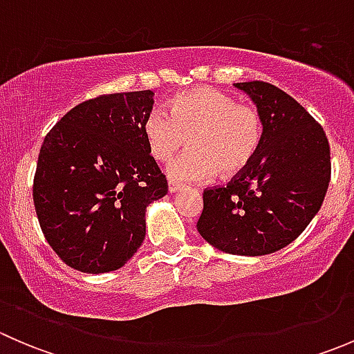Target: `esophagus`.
<instances>
[{"label": "esophagus", "instance_id": "esophagus-1", "mask_svg": "<svg viewBox=\"0 0 354 354\" xmlns=\"http://www.w3.org/2000/svg\"><path fill=\"white\" fill-rule=\"evenodd\" d=\"M183 185H180V183H174V181H169V192L171 194H176V192H180V190H183Z\"/></svg>", "mask_w": 354, "mask_h": 354}]
</instances>
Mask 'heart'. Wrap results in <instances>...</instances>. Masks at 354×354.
Wrapping results in <instances>:
<instances>
[{
  "mask_svg": "<svg viewBox=\"0 0 354 354\" xmlns=\"http://www.w3.org/2000/svg\"><path fill=\"white\" fill-rule=\"evenodd\" d=\"M164 109H152L142 130L149 152L167 162L190 144V151L167 167L176 181H207L219 171L230 178L250 166L263 138L262 113L214 87H195Z\"/></svg>",
  "mask_w": 354,
  "mask_h": 354,
  "instance_id": "1",
  "label": "heart"
}]
</instances>
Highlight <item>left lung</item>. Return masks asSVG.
<instances>
[{
	"mask_svg": "<svg viewBox=\"0 0 354 354\" xmlns=\"http://www.w3.org/2000/svg\"><path fill=\"white\" fill-rule=\"evenodd\" d=\"M234 87L255 102L263 138L255 159L226 187L203 192L200 236L231 255H269L305 231L330 181L324 128L291 95L267 82Z\"/></svg>",
	"mask_w": 354,
	"mask_h": 354,
	"instance_id": "obj_1",
	"label": "left lung"
}]
</instances>
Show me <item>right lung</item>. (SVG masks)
Instances as JSON below:
<instances>
[{
  "instance_id": "right-lung-1",
  "label": "right lung",
  "mask_w": 354,
  "mask_h": 354,
  "mask_svg": "<svg viewBox=\"0 0 354 354\" xmlns=\"http://www.w3.org/2000/svg\"><path fill=\"white\" fill-rule=\"evenodd\" d=\"M154 92L106 94L68 111L39 152L34 205L59 259L87 274L123 267L145 238V210L167 194L145 142Z\"/></svg>"
}]
</instances>
